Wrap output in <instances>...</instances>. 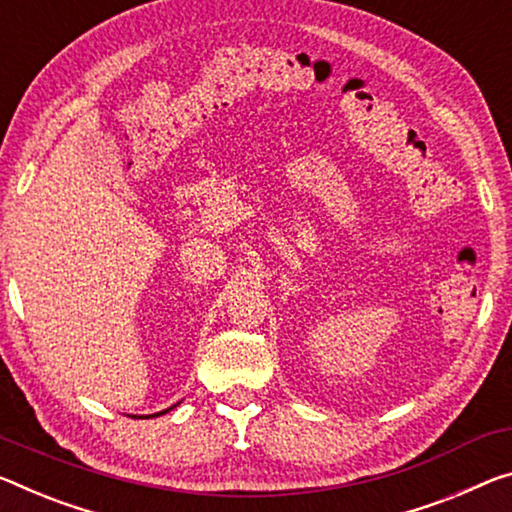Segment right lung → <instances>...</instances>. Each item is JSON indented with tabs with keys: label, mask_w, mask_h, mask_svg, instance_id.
<instances>
[{
	"label": "right lung",
	"mask_w": 512,
	"mask_h": 512,
	"mask_svg": "<svg viewBox=\"0 0 512 512\" xmlns=\"http://www.w3.org/2000/svg\"><path fill=\"white\" fill-rule=\"evenodd\" d=\"M175 405H180V403H175ZM175 405H170V408H166V410H161V412H154V415H148V417H145V419H150V417H159V415H166V412L168 410H173L175 408ZM136 419V417H134Z\"/></svg>",
	"instance_id": "obj_1"
}]
</instances>
